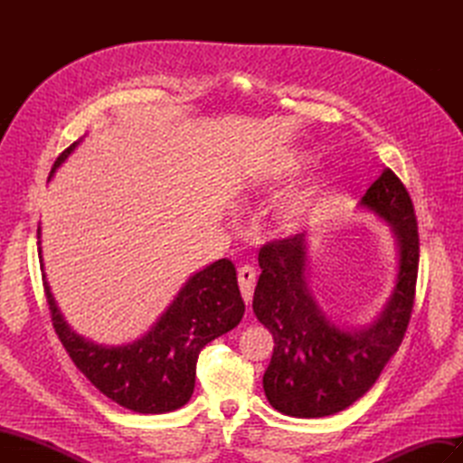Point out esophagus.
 <instances>
[{
    "instance_id": "34e87169",
    "label": "esophagus",
    "mask_w": 463,
    "mask_h": 463,
    "mask_svg": "<svg viewBox=\"0 0 463 463\" xmlns=\"http://www.w3.org/2000/svg\"><path fill=\"white\" fill-rule=\"evenodd\" d=\"M237 282H240L241 288V296L245 299V303H250L253 299V289H255V282H257V272L253 266H241L240 272H237Z\"/></svg>"
}]
</instances>
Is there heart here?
I'll list each match as a JSON object with an SVG mask.
<instances>
[{"instance_id": "b5f03b06", "label": "heart", "mask_w": 463, "mask_h": 463, "mask_svg": "<svg viewBox=\"0 0 463 463\" xmlns=\"http://www.w3.org/2000/svg\"><path fill=\"white\" fill-rule=\"evenodd\" d=\"M311 164V156L299 150H286L276 154L274 158L260 164L250 175V191L257 194L276 193L291 184L307 165ZM328 191L326 177H313L307 184L291 189L274 208L276 226L282 232H293L303 228L309 222L325 201Z\"/></svg>"}]
</instances>
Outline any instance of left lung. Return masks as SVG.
<instances>
[{
    "instance_id": "8db88e82",
    "label": "left lung",
    "mask_w": 463,
    "mask_h": 463,
    "mask_svg": "<svg viewBox=\"0 0 463 463\" xmlns=\"http://www.w3.org/2000/svg\"><path fill=\"white\" fill-rule=\"evenodd\" d=\"M359 208L390 226L398 250L394 288L383 311L359 326L334 322L307 282L309 235L264 245L253 311L274 335V354L262 386L279 413L301 419L334 415L376 383L408 330L415 298L419 235L413 203L402 181L384 170Z\"/></svg>"
}]
</instances>
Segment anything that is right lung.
I'll return each instance as SVG.
<instances>
[{"mask_svg": "<svg viewBox=\"0 0 463 463\" xmlns=\"http://www.w3.org/2000/svg\"><path fill=\"white\" fill-rule=\"evenodd\" d=\"M79 143H73L55 160L48 181ZM40 243L38 226V257L52 322L79 371L104 396L131 411L167 413L184 408L194 390L201 349L233 330L243 318L245 303L233 262L218 259L189 276L174 301L141 338L106 345L69 326L50 289Z\"/></svg>", "mask_w": 463, "mask_h": 463, "instance_id": "1", "label": "right lung"}]
</instances>
